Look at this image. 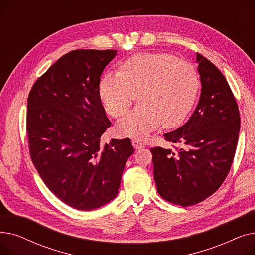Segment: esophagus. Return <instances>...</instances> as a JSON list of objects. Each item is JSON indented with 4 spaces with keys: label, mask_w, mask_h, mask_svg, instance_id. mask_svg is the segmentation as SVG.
Returning <instances> with one entry per match:
<instances>
[{
    "label": "esophagus",
    "mask_w": 255,
    "mask_h": 255,
    "mask_svg": "<svg viewBox=\"0 0 255 255\" xmlns=\"http://www.w3.org/2000/svg\"><path fill=\"white\" fill-rule=\"evenodd\" d=\"M132 144H133V146H134V149H136V150L142 149L145 146V144L143 142H141L139 139H136V138L132 139Z\"/></svg>",
    "instance_id": "obj_1"
}]
</instances>
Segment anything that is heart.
Returning a JSON list of instances; mask_svg holds the SVG:
<instances>
[{
  "instance_id": "b5f03b06",
  "label": "heart",
  "mask_w": 255,
  "mask_h": 255,
  "mask_svg": "<svg viewBox=\"0 0 255 255\" xmlns=\"http://www.w3.org/2000/svg\"><path fill=\"white\" fill-rule=\"evenodd\" d=\"M199 89L194 66L167 53H141L121 65L120 72L105 73L99 96L106 113L118 118L136 99L134 110L119 121L121 135L144 138L160 124H180L191 111Z\"/></svg>"
}]
</instances>
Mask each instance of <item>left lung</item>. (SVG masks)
Here are the masks:
<instances>
[{
	"instance_id": "left-lung-1",
	"label": "left lung",
	"mask_w": 255,
	"mask_h": 255,
	"mask_svg": "<svg viewBox=\"0 0 255 255\" xmlns=\"http://www.w3.org/2000/svg\"><path fill=\"white\" fill-rule=\"evenodd\" d=\"M202 93L182 127L165 133L175 150L152 148L158 193L167 202L188 207L215 193L230 172L240 131L234 94L217 67L196 53Z\"/></svg>"
}]
</instances>
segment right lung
<instances>
[{
    "mask_svg": "<svg viewBox=\"0 0 255 255\" xmlns=\"http://www.w3.org/2000/svg\"><path fill=\"white\" fill-rule=\"evenodd\" d=\"M117 50L76 49L40 76L28 97L26 132L34 166L63 203L98 209L118 194L130 138L100 144L111 121L99 96L102 71Z\"/></svg>",
    "mask_w": 255,
    "mask_h": 255,
    "instance_id": "1",
    "label": "right lung"
}]
</instances>
